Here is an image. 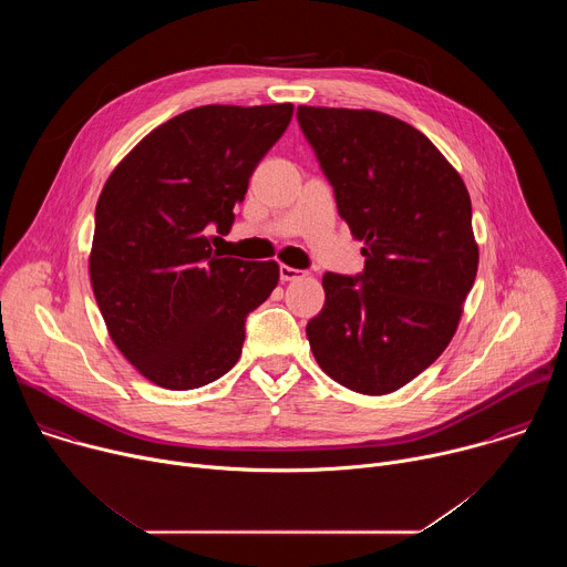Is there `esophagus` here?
<instances>
[{
	"label": "esophagus",
	"mask_w": 567,
	"mask_h": 567,
	"mask_svg": "<svg viewBox=\"0 0 567 567\" xmlns=\"http://www.w3.org/2000/svg\"><path fill=\"white\" fill-rule=\"evenodd\" d=\"M302 276H305V271L293 269V267H289V265H280V280H282V282L298 280V278H302Z\"/></svg>",
	"instance_id": "1"
}]
</instances>
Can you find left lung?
Here are the masks:
<instances>
[{"label":"left lung","instance_id":"left-lung-1","mask_svg":"<svg viewBox=\"0 0 567 567\" xmlns=\"http://www.w3.org/2000/svg\"><path fill=\"white\" fill-rule=\"evenodd\" d=\"M296 116L365 256L357 278L322 276L309 348L337 383L394 392L457 330L477 274L468 190L444 154L394 116L307 105Z\"/></svg>","mask_w":567,"mask_h":567}]
</instances>
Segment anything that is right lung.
I'll return each mask as SVG.
<instances>
[{"label": "right lung", "mask_w": 567, "mask_h": 567, "mask_svg": "<svg viewBox=\"0 0 567 567\" xmlns=\"http://www.w3.org/2000/svg\"><path fill=\"white\" fill-rule=\"evenodd\" d=\"M293 114L282 105H204L152 130L114 168L96 204L90 278L107 332L152 383L193 390L239 359L249 311L278 262L213 251L262 156Z\"/></svg>", "instance_id": "obj_1"}]
</instances>
